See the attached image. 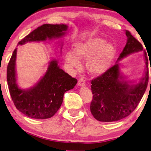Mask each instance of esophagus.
Here are the masks:
<instances>
[{"label":"esophagus","instance_id":"obj_1","mask_svg":"<svg viewBox=\"0 0 151 151\" xmlns=\"http://www.w3.org/2000/svg\"><path fill=\"white\" fill-rule=\"evenodd\" d=\"M85 80L84 78H81L78 81V85L81 86V87H83V86H85Z\"/></svg>","mask_w":151,"mask_h":151}]
</instances>
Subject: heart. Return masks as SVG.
Wrapping results in <instances>:
<instances>
[{
  "label": "heart",
  "instance_id": "1",
  "mask_svg": "<svg viewBox=\"0 0 151 151\" xmlns=\"http://www.w3.org/2000/svg\"><path fill=\"white\" fill-rule=\"evenodd\" d=\"M116 54L113 44L101 37H91L77 43L75 52H67L65 59L68 66L76 69L81 66V59H87L86 67L88 73L99 76L109 70Z\"/></svg>",
  "mask_w": 151,
  "mask_h": 151
}]
</instances>
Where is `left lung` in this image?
<instances>
[{
    "mask_svg": "<svg viewBox=\"0 0 151 151\" xmlns=\"http://www.w3.org/2000/svg\"><path fill=\"white\" fill-rule=\"evenodd\" d=\"M126 35L127 42L118 60L143 50L142 44L129 31H126ZM144 56L145 74L136 84L124 81L118 62L104 74L91 81L93 100L90 109L98 121L109 122L119 120L128 116L137 107L147 89L149 81L148 58L145 52Z\"/></svg>",
    "mask_w": 151,
    "mask_h": 151,
    "instance_id": "left-lung-1",
    "label": "left lung"
}]
</instances>
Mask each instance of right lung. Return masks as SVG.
I'll return each instance as SVG.
<instances>
[{
  "mask_svg": "<svg viewBox=\"0 0 151 151\" xmlns=\"http://www.w3.org/2000/svg\"><path fill=\"white\" fill-rule=\"evenodd\" d=\"M67 29L68 26L64 24H44L21 40L18 45L62 37ZM17 50L15 49L12 54L6 71L9 92L16 108L31 118H51L63 104L64 93L75 87L77 80L60 68L58 60L53 59L50 62L44 76L34 87L21 89L16 79Z\"/></svg>",
  "mask_w": 151,
  "mask_h": 151,
  "instance_id": "add662e5",
  "label": "right lung"
}]
</instances>
